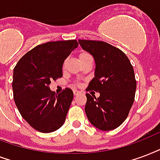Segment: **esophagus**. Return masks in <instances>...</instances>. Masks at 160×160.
Returning <instances> with one entry per match:
<instances>
[{
    "instance_id": "obj_1",
    "label": "esophagus",
    "mask_w": 160,
    "mask_h": 160,
    "mask_svg": "<svg viewBox=\"0 0 160 160\" xmlns=\"http://www.w3.org/2000/svg\"><path fill=\"white\" fill-rule=\"evenodd\" d=\"M73 93H74V96H78V95H79L80 92H79L78 91H76V90H75V91H73Z\"/></svg>"
}]
</instances>
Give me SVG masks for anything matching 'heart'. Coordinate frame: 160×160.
I'll use <instances>...</instances> for the list:
<instances>
[{
  "label": "heart",
  "instance_id": "obj_1",
  "mask_svg": "<svg viewBox=\"0 0 160 160\" xmlns=\"http://www.w3.org/2000/svg\"><path fill=\"white\" fill-rule=\"evenodd\" d=\"M86 59H92V56L88 52H82L79 55V60H86Z\"/></svg>",
  "mask_w": 160,
  "mask_h": 160
}]
</instances>
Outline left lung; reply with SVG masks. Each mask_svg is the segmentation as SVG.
<instances>
[{
	"mask_svg": "<svg viewBox=\"0 0 160 160\" xmlns=\"http://www.w3.org/2000/svg\"><path fill=\"white\" fill-rule=\"evenodd\" d=\"M82 48L93 57L95 76L87 91L85 112L92 124L100 130L119 127L127 118L134 101L136 80L133 68L123 52L102 41L78 40Z\"/></svg>",
	"mask_w": 160,
	"mask_h": 160,
	"instance_id": "8db88e82",
	"label": "left lung"
}]
</instances>
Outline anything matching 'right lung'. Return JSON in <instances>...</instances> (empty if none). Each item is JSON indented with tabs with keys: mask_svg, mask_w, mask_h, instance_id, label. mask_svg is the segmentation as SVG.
Listing matches in <instances>:
<instances>
[{
	"mask_svg": "<svg viewBox=\"0 0 160 160\" xmlns=\"http://www.w3.org/2000/svg\"><path fill=\"white\" fill-rule=\"evenodd\" d=\"M78 46L76 40L43 43L26 53L15 67V103L22 118L36 130L52 133L65 122L73 92L65 88L57 95L49 85L62 77L64 60Z\"/></svg>",
	"mask_w": 160,
	"mask_h": 160,
	"instance_id": "right-lung-1",
	"label": "right lung"
}]
</instances>
